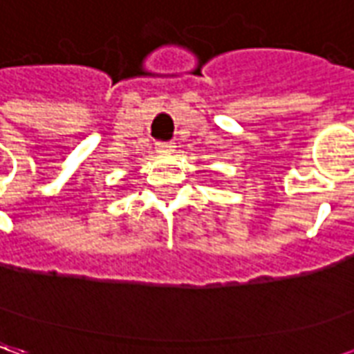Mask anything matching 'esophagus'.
Wrapping results in <instances>:
<instances>
[{"label":"esophagus","instance_id":"esophagus-1","mask_svg":"<svg viewBox=\"0 0 354 354\" xmlns=\"http://www.w3.org/2000/svg\"><path fill=\"white\" fill-rule=\"evenodd\" d=\"M174 147L176 146L172 142H157V151H161V153H172Z\"/></svg>","mask_w":354,"mask_h":354}]
</instances>
